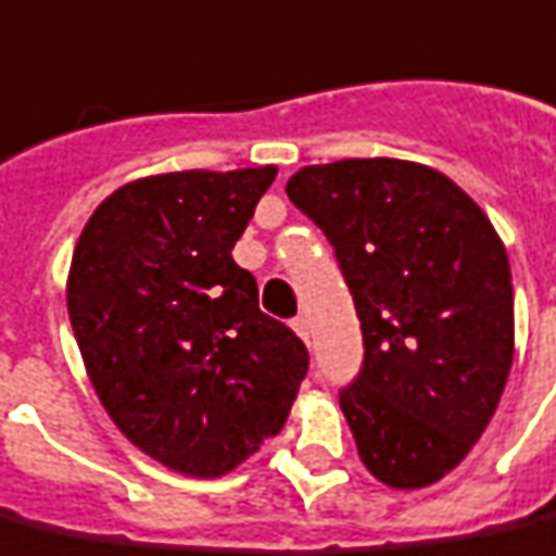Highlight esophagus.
<instances>
[{
  "mask_svg": "<svg viewBox=\"0 0 556 556\" xmlns=\"http://www.w3.org/2000/svg\"><path fill=\"white\" fill-rule=\"evenodd\" d=\"M291 327H294V332H298L300 339L309 341V318H306V315H298V318L291 320Z\"/></svg>",
  "mask_w": 556,
  "mask_h": 556,
  "instance_id": "esophagus-1",
  "label": "esophagus"
}]
</instances>
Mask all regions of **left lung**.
I'll return each instance as SVG.
<instances>
[{"instance_id":"8db88e82","label":"left lung","mask_w":556,"mask_h":556,"mask_svg":"<svg viewBox=\"0 0 556 556\" xmlns=\"http://www.w3.org/2000/svg\"><path fill=\"white\" fill-rule=\"evenodd\" d=\"M286 191L353 294L365 353L339 404L362 463L394 489L430 486L471 451L507 386V250L475 200L421 164H312Z\"/></svg>"}]
</instances>
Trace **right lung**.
Instances as JSON below:
<instances>
[{
	"label": "right lung",
	"instance_id": "add662e5",
	"mask_svg": "<svg viewBox=\"0 0 556 556\" xmlns=\"http://www.w3.org/2000/svg\"><path fill=\"white\" fill-rule=\"evenodd\" d=\"M277 167L185 170L123 185L73 253L70 324L111 421L191 477H220L289 418L309 371L298 332L258 309L236 265Z\"/></svg>",
	"mask_w": 556,
	"mask_h": 556
}]
</instances>
